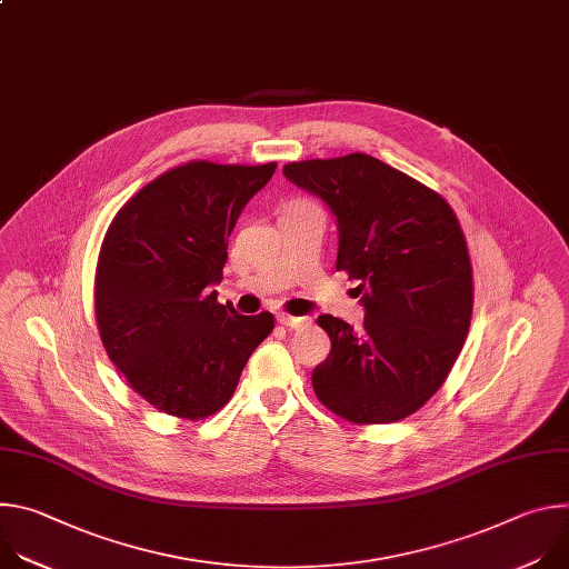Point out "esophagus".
I'll return each instance as SVG.
<instances>
[{
	"label": "esophagus",
	"instance_id": "1",
	"mask_svg": "<svg viewBox=\"0 0 569 569\" xmlns=\"http://www.w3.org/2000/svg\"><path fill=\"white\" fill-rule=\"evenodd\" d=\"M277 321L283 323V327H288V329H303V327H308V323H310V317H295V315L279 312Z\"/></svg>",
	"mask_w": 569,
	"mask_h": 569
}]
</instances>
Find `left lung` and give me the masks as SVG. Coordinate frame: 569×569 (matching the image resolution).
Masks as SVG:
<instances>
[{"mask_svg": "<svg viewBox=\"0 0 569 569\" xmlns=\"http://www.w3.org/2000/svg\"><path fill=\"white\" fill-rule=\"evenodd\" d=\"M286 180L338 224V270L358 279L365 323L319 315L331 353L312 369L317 398L351 423H393L448 378L472 315V270L448 202L385 161L351 152L292 161Z\"/></svg>", "mask_w": 569, "mask_h": 569, "instance_id": "left-lung-1", "label": "left lung"}]
</instances>
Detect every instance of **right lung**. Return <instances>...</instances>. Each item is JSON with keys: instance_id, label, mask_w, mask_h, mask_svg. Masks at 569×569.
Segmentation results:
<instances>
[{"instance_id": "obj_1", "label": "right lung", "mask_w": 569, "mask_h": 569, "mask_svg": "<svg viewBox=\"0 0 569 569\" xmlns=\"http://www.w3.org/2000/svg\"><path fill=\"white\" fill-rule=\"evenodd\" d=\"M277 164L191 161L143 187L112 220L97 268V321L110 360L157 410L204 419L236 391L270 312L218 303L227 240Z\"/></svg>"}]
</instances>
